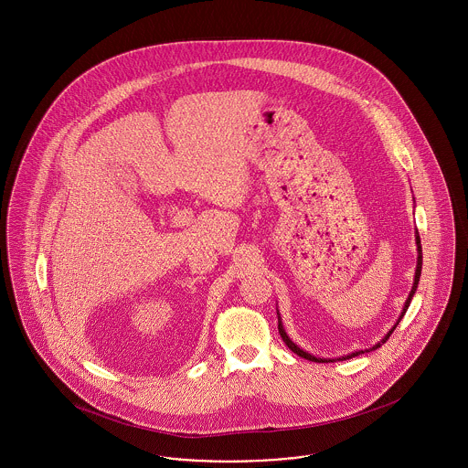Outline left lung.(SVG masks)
Masks as SVG:
<instances>
[{
  "mask_svg": "<svg viewBox=\"0 0 468 468\" xmlns=\"http://www.w3.org/2000/svg\"><path fill=\"white\" fill-rule=\"evenodd\" d=\"M415 244H417V267H415V279H413V286L412 292H410V295H409V299H407V303L403 305V313H401V316L398 318V322H396V325L392 327V329L387 332V335H385L384 339L380 341V343H377L371 350H377L378 346H382V343H385L387 339H388V335L394 332V329L399 325V322H401V318H403V314L407 313V309H409V305H410V301H412L413 293H415V290H417V284H419V279H420V271H422V248H420V239H419V233H415ZM279 314V313H277ZM277 322H279V325H277V329H279V334H281V337H282V341L286 343V346L293 352V354H297L299 357L307 358V360H313V362H332L334 358H320L314 357V356H311V354H307V352H303V348H299L290 337H288V334H286V330L282 329V324H281V316H277ZM366 352H369V350H366ZM360 354H364L362 350H358V352H354V354H348V356H345V357H339L337 360H345V358H352L357 357Z\"/></svg>",
  "mask_w": 468,
  "mask_h": 468,
  "instance_id": "8db88e82",
  "label": "left lung"
}]
</instances>
